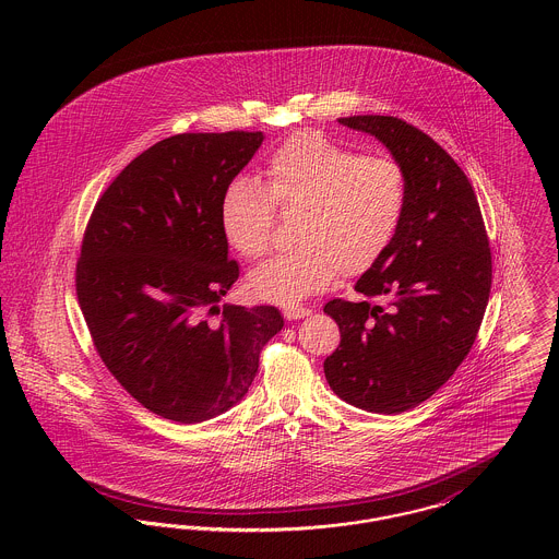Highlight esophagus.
<instances>
[{
  "label": "esophagus",
  "mask_w": 559,
  "mask_h": 559,
  "mask_svg": "<svg viewBox=\"0 0 559 559\" xmlns=\"http://www.w3.org/2000/svg\"><path fill=\"white\" fill-rule=\"evenodd\" d=\"M310 308H304V306H286L284 308V319L286 320H299L310 317Z\"/></svg>",
  "instance_id": "1"
}]
</instances>
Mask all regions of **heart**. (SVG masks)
<instances>
[{
  "instance_id": "b5f03b06",
  "label": "heart",
  "mask_w": 559,
  "mask_h": 559,
  "mask_svg": "<svg viewBox=\"0 0 559 559\" xmlns=\"http://www.w3.org/2000/svg\"><path fill=\"white\" fill-rule=\"evenodd\" d=\"M408 200L406 174L388 155H357L317 131L280 144L262 182L233 180L219 200V228L247 260L271 245L273 209L299 213L297 249L247 275L255 299L293 306L324 293L342 275L370 271L399 237Z\"/></svg>"
}]
</instances>
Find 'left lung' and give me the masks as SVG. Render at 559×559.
<instances>
[{
    "label": "left lung",
    "instance_id": "1",
    "mask_svg": "<svg viewBox=\"0 0 559 559\" xmlns=\"http://www.w3.org/2000/svg\"><path fill=\"white\" fill-rule=\"evenodd\" d=\"M337 122L392 153L408 200L399 237L355 284L381 301L324 306L342 337L324 377L348 404L394 415L430 399L469 355L490 295V247L472 182L432 138L394 116Z\"/></svg>",
    "mask_w": 559,
    "mask_h": 559
}]
</instances>
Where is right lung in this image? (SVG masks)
Wrapping results in <instances>:
<instances>
[{
	"mask_svg": "<svg viewBox=\"0 0 559 559\" xmlns=\"http://www.w3.org/2000/svg\"><path fill=\"white\" fill-rule=\"evenodd\" d=\"M260 131L180 133L131 160L94 206L78 299L116 381L180 424L245 399L262 346L284 326L273 306H224L239 280L219 228L224 189L260 148ZM223 312L211 323L207 317Z\"/></svg>",
	"mask_w": 559,
	"mask_h": 559,
	"instance_id": "right-lung-1",
	"label": "right lung"
}]
</instances>
